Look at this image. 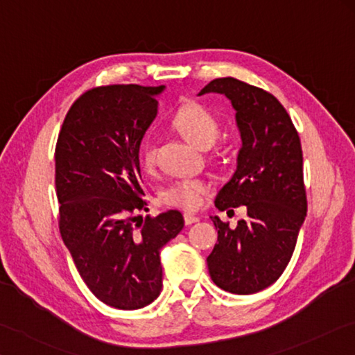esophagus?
Listing matches in <instances>:
<instances>
[{
  "label": "esophagus",
  "instance_id": "34e87169",
  "mask_svg": "<svg viewBox=\"0 0 355 355\" xmlns=\"http://www.w3.org/2000/svg\"><path fill=\"white\" fill-rule=\"evenodd\" d=\"M184 221H185V225L190 226V225H193V223L200 221V218H198V216H195V215H191V214H185L184 215Z\"/></svg>",
  "mask_w": 355,
  "mask_h": 355
}]
</instances>
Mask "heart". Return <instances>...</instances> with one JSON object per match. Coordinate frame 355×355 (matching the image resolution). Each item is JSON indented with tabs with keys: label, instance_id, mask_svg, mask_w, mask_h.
Listing matches in <instances>:
<instances>
[{
	"label": "heart",
	"instance_id": "obj_1",
	"mask_svg": "<svg viewBox=\"0 0 355 355\" xmlns=\"http://www.w3.org/2000/svg\"><path fill=\"white\" fill-rule=\"evenodd\" d=\"M173 126L190 143L209 148L220 134V123L209 109L198 103L182 105L173 116ZM155 159V145L151 135H146L140 145V160L145 168H151ZM210 190V184L204 179H178L166 185L160 200L166 206L195 210L202 204L204 196Z\"/></svg>",
	"mask_w": 355,
	"mask_h": 355
}]
</instances>
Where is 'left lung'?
<instances>
[{"label":"left lung","mask_w":355,"mask_h":355,"mask_svg":"<svg viewBox=\"0 0 355 355\" xmlns=\"http://www.w3.org/2000/svg\"><path fill=\"white\" fill-rule=\"evenodd\" d=\"M206 93L231 101L241 135L237 170L216 195L215 207L248 210L237 227L210 216L218 243L207 257L209 275L229 293L252 295L281 277L306 220L301 140L284 105L259 87L218 78L200 95Z\"/></svg>","instance_id":"8db88e82"}]
</instances>
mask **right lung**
I'll return each instance as SVG.
<instances>
[{
  "label": "right lung",
  "instance_id": "right-lung-1",
  "mask_svg": "<svg viewBox=\"0 0 355 355\" xmlns=\"http://www.w3.org/2000/svg\"><path fill=\"white\" fill-rule=\"evenodd\" d=\"M165 85H104L68 110L55 145L59 231L80 277L120 310L151 304L162 291L160 250L184 227L179 210L146 216L139 151Z\"/></svg>",
  "mask_w": 355,
  "mask_h": 355
}]
</instances>
